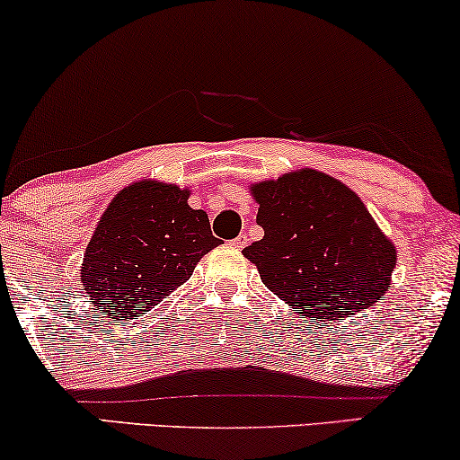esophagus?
Segmentation results:
<instances>
[{
    "instance_id": "esophagus-1",
    "label": "esophagus",
    "mask_w": 460,
    "mask_h": 460,
    "mask_svg": "<svg viewBox=\"0 0 460 460\" xmlns=\"http://www.w3.org/2000/svg\"><path fill=\"white\" fill-rule=\"evenodd\" d=\"M247 243H249L247 234H238L234 241H232V247H234V249H244V247H247Z\"/></svg>"
}]
</instances>
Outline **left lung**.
Masks as SVG:
<instances>
[{"label": "left lung", "mask_w": 460, "mask_h": 460, "mask_svg": "<svg viewBox=\"0 0 460 460\" xmlns=\"http://www.w3.org/2000/svg\"><path fill=\"white\" fill-rule=\"evenodd\" d=\"M264 238L244 247L261 281L304 319L361 313L391 288L395 244L349 186L317 169L249 188Z\"/></svg>", "instance_id": "obj_1"}]
</instances>
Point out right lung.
Wrapping results in <instances>:
<instances>
[{
    "label": "right lung",
    "instance_id": "right-lung-1",
    "mask_svg": "<svg viewBox=\"0 0 460 460\" xmlns=\"http://www.w3.org/2000/svg\"><path fill=\"white\" fill-rule=\"evenodd\" d=\"M190 190L143 179L113 196L80 266L82 288L107 317H141L192 277L217 247L208 216L188 205Z\"/></svg>",
    "mask_w": 460,
    "mask_h": 460
}]
</instances>
